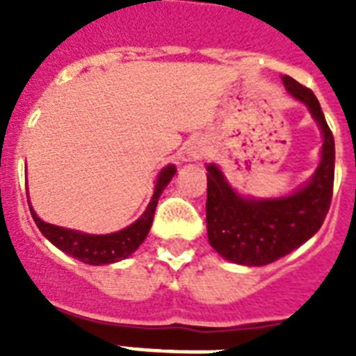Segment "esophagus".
I'll use <instances>...</instances> for the list:
<instances>
[{
  "mask_svg": "<svg viewBox=\"0 0 356 356\" xmlns=\"http://www.w3.org/2000/svg\"><path fill=\"white\" fill-rule=\"evenodd\" d=\"M209 153V147H207V144L203 142V140H195V142H192L188 147V155L192 156V159H203V156Z\"/></svg>",
  "mask_w": 356,
  "mask_h": 356,
  "instance_id": "obj_1",
  "label": "esophagus"
}]
</instances>
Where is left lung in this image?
I'll return each instance as SVG.
<instances>
[{
    "instance_id": "1",
    "label": "left lung",
    "mask_w": 356,
    "mask_h": 356,
    "mask_svg": "<svg viewBox=\"0 0 356 356\" xmlns=\"http://www.w3.org/2000/svg\"><path fill=\"white\" fill-rule=\"evenodd\" d=\"M290 96L305 103L323 136L312 177L284 197H243L216 164L207 166V234L216 253L242 266H266L303 245L320 231L332 200L334 138L312 90L282 75Z\"/></svg>"
}]
</instances>
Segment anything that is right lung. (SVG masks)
Returning <instances> with one entry per match:
<instances>
[{"instance_id":"add662e5","label":"right lung","mask_w":356,"mask_h":356,"mask_svg":"<svg viewBox=\"0 0 356 356\" xmlns=\"http://www.w3.org/2000/svg\"><path fill=\"white\" fill-rule=\"evenodd\" d=\"M175 166L168 164L166 168H162L161 173L156 175L155 183V192L151 195V201L144 214L131 223L129 227L122 229L118 233L111 234H88L75 231V229H66L53 225V223H46L44 220L36 216L35 209L31 207L29 211L31 216L35 220L36 227L40 229V233L49 240V242L64 251L70 257L85 262V264L92 266H103V264H113V262H120V260L127 259L129 254H133L136 249L140 248V243L144 242L147 233H149L151 223H153V216H155L156 203L159 197L168 186V183L172 181L175 175Z\"/></svg>"}]
</instances>
